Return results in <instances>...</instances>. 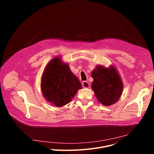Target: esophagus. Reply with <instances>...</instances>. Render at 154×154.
Wrapping results in <instances>:
<instances>
[{
	"mask_svg": "<svg viewBox=\"0 0 154 154\" xmlns=\"http://www.w3.org/2000/svg\"><path fill=\"white\" fill-rule=\"evenodd\" d=\"M82 86H83V87L86 88H90V85L87 81H83L82 82Z\"/></svg>",
	"mask_w": 154,
	"mask_h": 154,
	"instance_id": "esophagus-1",
	"label": "esophagus"
}]
</instances>
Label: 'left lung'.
<instances>
[{
  "mask_svg": "<svg viewBox=\"0 0 154 154\" xmlns=\"http://www.w3.org/2000/svg\"><path fill=\"white\" fill-rule=\"evenodd\" d=\"M91 76L94 79L92 89L99 102L109 106L118 100L122 94L123 85L114 67L105 68L98 66L93 71Z\"/></svg>",
  "mask_w": 154,
  "mask_h": 154,
  "instance_id": "obj_1",
  "label": "left lung"
}]
</instances>
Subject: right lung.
<instances>
[{
  "mask_svg": "<svg viewBox=\"0 0 154 154\" xmlns=\"http://www.w3.org/2000/svg\"><path fill=\"white\" fill-rule=\"evenodd\" d=\"M41 90L44 97L56 106L66 105L75 96L82 85L66 64L59 58L52 60L43 73Z\"/></svg>",
  "mask_w": 154,
  "mask_h": 154,
  "instance_id": "right-lung-1",
  "label": "right lung"
}]
</instances>
